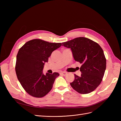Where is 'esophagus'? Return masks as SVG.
Returning <instances> with one entry per match:
<instances>
[{
  "label": "esophagus",
  "mask_w": 121,
  "mask_h": 121,
  "mask_svg": "<svg viewBox=\"0 0 121 121\" xmlns=\"http://www.w3.org/2000/svg\"><path fill=\"white\" fill-rule=\"evenodd\" d=\"M60 74L62 75H64V76H65V75H66L67 74V72H61Z\"/></svg>",
  "instance_id": "1"
}]
</instances>
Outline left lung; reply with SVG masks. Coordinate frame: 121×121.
I'll use <instances>...</instances> for the list:
<instances>
[{"mask_svg":"<svg viewBox=\"0 0 121 121\" xmlns=\"http://www.w3.org/2000/svg\"><path fill=\"white\" fill-rule=\"evenodd\" d=\"M70 48L76 61L81 64V75L76 74L72 87L81 94H87L95 89L100 84L106 69L104 51L98 43L85 37H78L63 43Z\"/></svg>","mask_w":121,"mask_h":121,"instance_id":"8db88e82","label":"left lung"}]
</instances>
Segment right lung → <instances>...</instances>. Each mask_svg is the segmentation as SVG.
<instances>
[{
	"label": "right lung",
	"instance_id": "1",
	"mask_svg": "<svg viewBox=\"0 0 121 121\" xmlns=\"http://www.w3.org/2000/svg\"><path fill=\"white\" fill-rule=\"evenodd\" d=\"M61 43H51L41 39H33L26 43L17 56L16 72L17 78L25 91L30 95L42 97L52 90L55 79L60 75L43 69L45 63Z\"/></svg>",
	"mask_w": 121,
	"mask_h": 121
}]
</instances>
